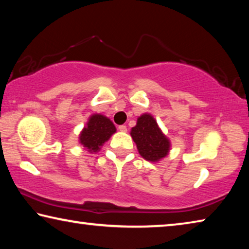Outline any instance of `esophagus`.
Wrapping results in <instances>:
<instances>
[{
	"label": "esophagus",
	"mask_w": 249,
	"mask_h": 249,
	"mask_svg": "<svg viewBox=\"0 0 249 249\" xmlns=\"http://www.w3.org/2000/svg\"><path fill=\"white\" fill-rule=\"evenodd\" d=\"M119 130H120V132H127V127H126V126L125 125H120L119 126Z\"/></svg>",
	"instance_id": "34e87169"
}]
</instances>
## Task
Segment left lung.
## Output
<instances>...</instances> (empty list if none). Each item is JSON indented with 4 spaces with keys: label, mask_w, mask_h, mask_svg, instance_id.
I'll list each match as a JSON object with an SVG mask.
<instances>
[{
    "label": "left lung",
    "mask_w": 249,
    "mask_h": 249,
    "mask_svg": "<svg viewBox=\"0 0 249 249\" xmlns=\"http://www.w3.org/2000/svg\"><path fill=\"white\" fill-rule=\"evenodd\" d=\"M137 149L142 158L148 161H158L166 157L170 148V142L158 127L157 122L150 114L138 117L137 124L130 132Z\"/></svg>",
    "instance_id": "left-lung-1"
}]
</instances>
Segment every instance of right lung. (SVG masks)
I'll return each instance as SVG.
<instances>
[{"instance_id":"right-lung-1","label":"right lung","mask_w":249,"mask_h":249,"mask_svg":"<svg viewBox=\"0 0 249 249\" xmlns=\"http://www.w3.org/2000/svg\"><path fill=\"white\" fill-rule=\"evenodd\" d=\"M115 130V126L109 119L101 114H94L90 117L87 126L81 132L80 142L91 153L98 151Z\"/></svg>"}]
</instances>
